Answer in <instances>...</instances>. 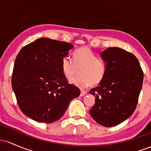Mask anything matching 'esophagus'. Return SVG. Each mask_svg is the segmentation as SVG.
<instances>
[{"label": "esophagus", "instance_id": "esophagus-1", "mask_svg": "<svg viewBox=\"0 0 151 151\" xmlns=\"http://www.w3.org/2000/svg\"><path fill=\"white\" fill-rule=\"evenodd\" d=\"M86 93H86V91H81V93H80V96H85Z\"/></svg>", "mask_w": 151, "mask_h": 151}]
</instances>
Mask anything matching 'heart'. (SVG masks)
I'll list each match as a JSON object with an SVG mask.
<instances>
[{"label": "heart", "mask_w": 151, "mask_h": 151, "mask_svg": "<svg viewBox=\"0 0 151 151\" xmlns=\"http://www.w3.org/2000/svg\"><path fill=\"white\" fill-rule=\"evenodd\" d=\"M74 62L69 58H64L61 62V70L67 80L70 81L77 75L79 76L72 81V84L80 88L90 85L96 86L105 78L106 74V64L87 47H81L73 53Z\"/></svg>", "instance_id": "b5f03b06"}]
</instances>
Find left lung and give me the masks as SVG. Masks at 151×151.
Masks as SVG:
<instances>
[{
    "label": "left lung",
    "instance_id": "1",
    "mask_svg": "<svg viewBox=\"0 0 151 151\" xmlns=\"http://www.w3.org/2000/svg\"><path fill=\"white\" fill-rule=\"evenodd\" d=\"M100 55L106 64V74L97 87L90 90L96 99L89 113L100 125L111 127L134 112L143 72L136 56L119 47H109Z\"/></svg>",
    "mask_w": 151,
    "mask_h": 151
}]
</instances>
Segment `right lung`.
Segmentation results:
<instances>
[{"label":"right lung","instance_id":"obj_1","mask_svg":"<svg viewBox=\"0 0 151 151\" xmlns=\"http://www.w3.org/2000/svg\"><path fill=\"white\" fill-rule=\"evenodd\" d=\"M74 46L42 37L23 47L17 55L12 87L21 111L30 119L47 124L59 120L69 104L80 94L69 84L61 62Z\"/></svg>","mask_w":151,"mask_h":151}]
</instances>
